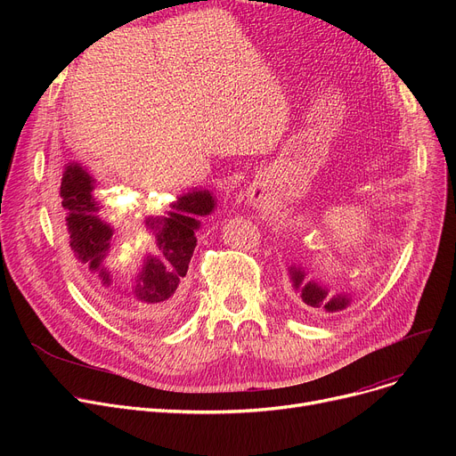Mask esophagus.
<instances>
[{
	"label": "esophagus",
	"instance_id": "obj_1",
	"mask_svg": "<svg viewBox=\"0 0 456 456\" xmlns=\"http://www.w3.org/2000/svg\"><path fill=\"white\" fill-rule=\"evenodd\" d=\"M248 196H249V200H251V201H255L256 205L262 201V200H260V194H258V191H256L255 188H251V190L248 191Z\"/></svg>",
	"mask_w": 456,
	"mask_h": 456
}]
</instances>
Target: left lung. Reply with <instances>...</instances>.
<instances>
[{
	"label": "left lung",
	"mask_w": 456,
	"mask_h": 456,
	"mask_svg": "<svg viewBox=\"0 0 456 456\" xmlns=\"http://www.w3.org/2000/svg\"><path fill=\"white\" fill-rule=\"evenodd\" d=\"M289 275H290L294 290L297 292L301 301L308 306L325 310V313H340V310L347 308L353 301L351 294L330 292L329 286H325L322 281L308 277L306 270L301 265H292L289 268Z\"/></svg>",
	"instance_id": "left-lung-1"
}]
</instances>
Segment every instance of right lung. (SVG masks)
Instances as JSON below:
<instances>
[{
    "label": "right lung",
    "instance_id": "right-lung-1",
    "mask_svg": "<svg viewBox=\"0 0 456 456\" xmlns=\"http://www.w3.org/2000/svg\"><path fill=\"white\" fill-rule=\"evenodd\" d=\"M95 181L79 162H68L61 183V205L66 212L69 248L81 265L98 273L103 286L112 284L105 260L114 242V225L103 218L105 205L95 196ZM216 208L210 190L194 188L164 207V216H146L142 220L155 238V251L148 253L133 284V296L153 323H162L172 314L179 299L181 282L186 277L190 258L198 246L200 216Z\"/></svg>",
    "mask_w": 456,
    "mask_h": 456
}]
</instances>
